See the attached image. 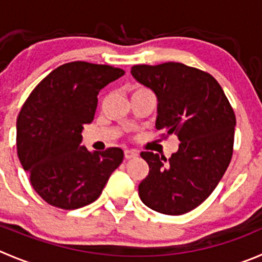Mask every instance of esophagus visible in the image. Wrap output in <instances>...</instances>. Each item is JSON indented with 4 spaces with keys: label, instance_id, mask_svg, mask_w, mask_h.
Wrapping results in <instances>:
<instances>
[{
    "label": "esophagus",
    "instance_id": "1",
    "mask_svg": "<svg viewBox=\"0 0 262 262\" xmlns=\"http://www.w3.org/2000/svg\"><path fill=\"white\" fill-rule=\"evenodd\" d=\"M135 157H138V153H136L135 150H128V149H126V150H124V158L126 159L135 158Z\"/></svg>",
    "mask_w": 262,
    "mask_h": 262
}]
</instances>
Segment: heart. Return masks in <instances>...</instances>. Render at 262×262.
<instances>
[{
  "label": "heart",
  "mask_w": 262,
  "mask_h": 262,
  "mask_svg": "<svg viewBox=\"0 0 262 262\" xmlns=\"http://www.w3.org/2000/svg\"><path fill=\"white\" fill-rule=\"evenodd\" d=\"M136 90H143V89H136ZM136 90H135V91H136Z\"/></svg>",
  "instance_id": "obj_1"
}]
</instances>
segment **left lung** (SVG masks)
I'll return each mask as SVG.
<instances>
[{
  "label": "left lung",
  "mask_w": 262,
  "mask_h": 262,
  "mask_svg": "<svg viewBox=\"0 0 262 262\" xmlns=\"http://www.w3.org/2000/svg\"><path fill=\"white\" fill-rule=\"evenodd\" d=\"M131 74L156 94V128L178 135L168 159L141 151L149 173L139 184L145 206L164 215H183L215 190L233 156L235 114L211 74L181 63L134 66Z\"/></svg>",
  "instance_id": "1"
}]
</instances>
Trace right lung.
<instances>
[{
  "mask_svg": "<svg viewBox=\"0 0 262 262\" xmlns=\"http://www.w3.org/2000/svg\"><path fill=\"white\" fill-rule=\"evenodd\" d=\"M123 74L111 66L72 61L45 77L24 103L16 121L17 157L37 194L54 207L76 210L96 201L123 161L121 148L99 153L81 145L99 91Z\"/></svg>",
  "mask_w": 262,
  "mask_h": 262,
  "instance_id": "right-lung-1",
  "label": "right lung"
}]
</instances>
